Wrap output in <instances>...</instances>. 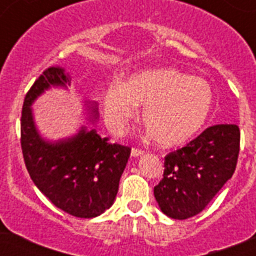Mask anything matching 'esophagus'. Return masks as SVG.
<instances>
[{"label": "esophagus", "mask_w": 256, "mask_h": 256, "mask_svg": "<svg viewBox=\"0 0 256 256\" xmlns=\"http://www.w3.org/2000/svg\"><path fill=\"white\" fill-rule=\"evenodd\" d=\"M130 155H132V158H137V156L144 155V151L138 150V148H132V151H130Z\"/></svg>", "instance_id": "1"}]
</instances>
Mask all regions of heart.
I'll return each mask as SVG.
<instances>
[{"instance_id": "obj_1", "label": "heart", "mask_w": 256, "mask_h": 256, "mask_svg": "<svg viewBox=\"0 0 256 256\" xmlns=\"http://www.w3.org/2000/svg\"><path fill=\"white\" fill-rule=\"evenodd\" d=\"M212 94L209 83L173 68L142 70L123 83H112L102 98L110 130L120 133L142 108V122L154 141L164 148L186 142L206 120Z\"/></svg>"}]
</instances>
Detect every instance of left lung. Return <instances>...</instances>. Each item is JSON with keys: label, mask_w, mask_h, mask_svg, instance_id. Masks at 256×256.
Segmentation results:
<instances>
[{"label": "left lung", "mask_w": 256, "mask_h": 256, "mask_svg": "<svg viewBox=\"0 0 256 256\" xmlns=\"http://www.w3.org/2000/svg\"><path fill=\"white\" fill-rule=\"evenodd\" d=\"M238 151V126L218 124L184 148L168 154L162 180L154 187L160 210L180 220L202 212L234 176Z\"/></svg>", "instance_id": "8db88e82"}]
</instances>
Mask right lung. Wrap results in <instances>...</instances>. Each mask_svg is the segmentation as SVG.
<instances>
[{"instance_id":"add662e5","label":"right lung","mask_w":256,"mask_h":256,"mask_svg":"<svg viewBox=\"0 0 256 256\" xmlns=\"http://www.w3.org/2000/svg\"><path fill=\"white\" fill-rule=\"evenodd\" d=\"M68 86L69 76L58 66L44 70L32 86L22 112V156L32 180L52 204L73 216L94 218L114 204L130 148L88 130L98 119L97 102H86V123L74 134L55 141L42 137L32 105L51 88Z\"/></svg>"}]
</instances>
